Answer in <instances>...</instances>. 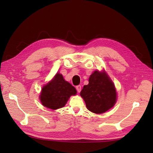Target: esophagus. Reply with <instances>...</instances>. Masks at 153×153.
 I'll list each match as a JSON object with an SVG mask.
<instances>
[{
  "instance_id": "1",
  "label": "esophagus",
  "mask_w": 153,
  "mask_h": 153,
  "mask_svg": "<svg viewBox=\"0 0 153 153\" xmlns=\"http://www.w3.org/2000/svg\"><path fill=\"white\" fill-rule=\"evenodd\" d=\"M76 89H77V92L79 93V92L81 91V89H82V87H81L80 85H77V86H76Z\"/></svg>"
}]
</instances>
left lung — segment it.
Masks as SVG:
<instances>
[{
  "label": "left lung",
  "mask_w": 153,
  "mask_h": 153,
  "mask_svg": "<svg viewBox=\"0 0 153 153\" xmlns=\"http://www.w3.org/2000/svg\"><path fill=\"white\" fill-rule=\"evenodd\" d=\"M80 95L87 109L95 114L108 111L117 100L114 85L105 71H94L89 77V84L83 86Z\"/></svg>",
  "instance_id": "obj_1"
}]
</instances>
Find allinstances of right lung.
<instances>
[{
  "instance_id": "right-lung-1",
  "label": "right lung",
  "mask_w": 153,
  "mask_h": 153,
  "mask_svg": "<svg viewBox=\"0 0 153 153\" xmlns=\"http://www.w3.org/2000/svg\"><path fill=\"white\" fill-rule=\"evenodd\" d=\"M77 91L74 86L65 81L62 75L57 73L54 78L41 90L39 99L44 106L52 110L62 108L71 95Z\"/></svg>"
}]
</instances>
